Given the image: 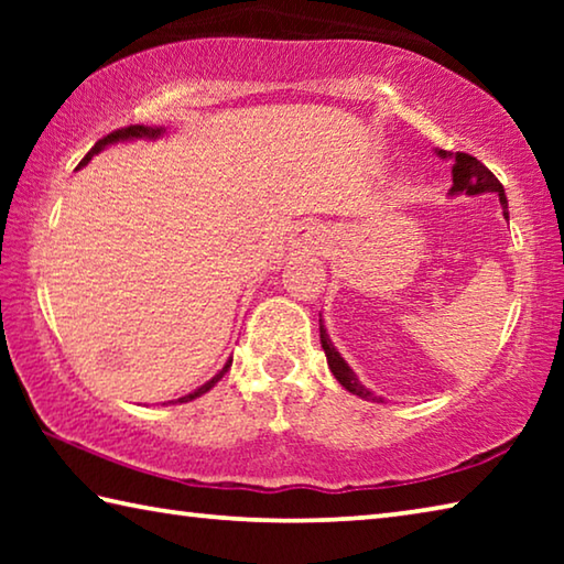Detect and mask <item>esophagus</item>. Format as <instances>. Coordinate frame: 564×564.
Listing matches in <instances>:
<instances>
[{
  "mask_svg": "<svg viewBox=\"0 0 564 564\" xmlns=\"http://www.w3.org/2000/svg\"><path fill=\"white\" fill-rule=\"evenodd\" d=\"M326 241H328L326 228L321 224H301L291 238L293 248H299V251H311V253L323 251V248H326Z\"/></svg>",
  "mask_w": 564,
  "mask_h": 564,
  "instance_id": "34e87169",
  "label": "esophagus"
}]
</instances>
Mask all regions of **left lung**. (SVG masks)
Returning a JSON list of instances; mask_svg holds the SVG:
<instances>
[{"label":"left lung","instance_id":"8db88e82","mask_svg":"<svg viewBox=\"0 0 564 564\" xmlns=\"http://www.w3.org/2000/svg\"><path fill=\"white\" fill-rule=\"evenodd\" d=\"M437 156L441 159H453V188H451V196L457 194H467V196H477V194H498L500 196V206H502V216L510 218L508 214V196H505V188L498 178H495L492 171L480 164L475 156L470 154H463V151H457V154H447V151L437 149ZM321 346L326 350V358H328V368L330 373L336 376L338 383L348 390V393L358 395V398H366V400H373V403H383L378 395L370 393V390L360 383L352 373L350 366L346 360L340 358V352L333 348V343L328 338L326 328H323V321H321Z\"/></svg>","mask_w":564,"mask_h":564}]
</instances>
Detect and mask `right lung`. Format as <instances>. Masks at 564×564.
Wrapping results in <instances>:
<instances>
[{
  "label": "right lung",
  "mask_w": 564,
  "mask_h": 564,
  "mask_svg": "<svg viewBox=\"0 0 564 564\" xmlns=\"http://www.w3.org/2000/svg\"><path fill=\"white\" fill-rule=\"evenodd\" d=\"M166 129H161V127H141V123H137V127H127V129H117V131H111V133H107V137L104 139H99L97 144H94V149L89 151L87 156L82 159V166L84 164H89V159L94 156V154H99L101 149H107V147H111V144H117V141H129V139H159L161 133H164ZM228 368H231V360H226V366L218 370V373L208 380V383H204L202 388H196L194 393H188V395H184V398H178L176 403H188V400H194V398H202L204 393H208V390H212L218 380H221L226 373H228Z\"/></svg>",
  "instance_id": "right-lung-1"
}]
</instances>
